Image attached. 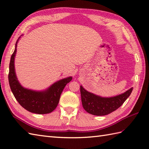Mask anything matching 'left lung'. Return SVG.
<instances>
[{
    "label": "left lung",
    "instance_id": "left-lung-1",
    "mask_svg": "<svg viewBox=\"0 0 149 149\" xmlns=\"http://www.w3.org/2000/svg\"><path fill=\"white\" fill-rule=\"evenodd\" d=\"M133 88L125 93L113 97H101L92 93L88 92L81 86V101L83 108L91 115L104 116L115 111L121 106L126 99L130 96Z\"/></svg>",
    "mask_w": 149,
    "mask_h": 149
}]
</instances>
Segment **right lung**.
Here are the masks:
<instances>
[{
    "instance_id": "add662e5",
    "label": "right lung",
    "mask_w": 149,
    "mask_h": 149,
    "mask_svg": "<svg viewBox=\"0 0 149 149\" xmlns=\"http://www.w3.org/2000/svg\"><path fill=\"white\" fill-rule=\"evenodd\" d=\"M18 40L16 42L15 49L9 63L8 79L12 93L18 102L28 111L40 115L51 113L56 108L63 89L66 84L72 81V77H69L57 81L42 91H33L22 86L16 75L14 65Z\"/></svg>"
}]
</instances>
